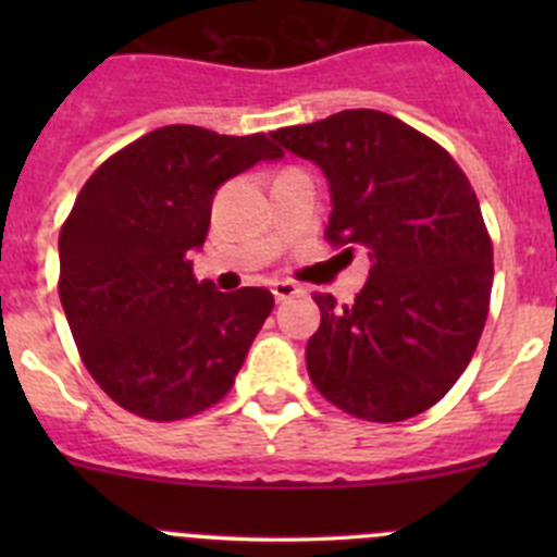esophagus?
Returning a JSON list of instances; mask_svg holds the SVG:
<instances>
[{"mask_svg": "<svg viewBox=\"0 0 557 557\" xmlns=\"http://www.w3.org/2000/svg\"><path fill=\"white\" fill-rule=\"evenodd\" d=\"M304 289L298 287L295 282H275L273 284V295H275V301H289V298H295V295H301Z\"/></svg>", "mask_w": 557, "mask_h": 557, "instance_id": "esophagus-1", "label": "esophagus"}]
</instances>
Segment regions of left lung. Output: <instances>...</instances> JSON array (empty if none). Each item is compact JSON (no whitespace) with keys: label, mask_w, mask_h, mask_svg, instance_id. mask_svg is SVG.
I'll list each match as a JSON object with an SVG mask.
<instances>
[{"label":"left lung","mask_w":557,"mask_h":557,"mask_svg":"<svg viewBox=\"0 0 557 557\" xmlns=\"http://www.w3.org/2000/svg\"><path fill=\"white\" fill-rule=\"evenodd\" d=\"M270 136L321 166L329 239L371 259L351 307L314 295L309 379L366 421L430 410L466 371L488 318L494 250L469 178L444 147L371 108Z\"/></svg>","instance_id":"1"}]
</instances>
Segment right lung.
<instances>
[{
  "instance_id": "obj_1",
  "label": "right lung",
  "mask_w": 557,
  "mask_h": 557,
  "mask_svg": "<svg viewBox=\"0 0 557 557\" xmlns=\"http://www.w3.org/2000/svg\"><path fill=\"white\" fill-rule=\"evenodd\" d=\"M282 156L264 133L166 125L86 181L58 239V289L88 373L120 407L178 421L231 391L273 295L198 282L191 253L220 186Z\"/></svg>"
}]
</instances>
